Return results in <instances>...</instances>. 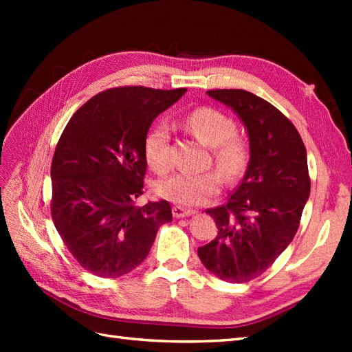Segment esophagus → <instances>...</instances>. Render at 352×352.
I'll return each mask as SVG.
<instances>
[{
  "label": "esophagus",
  "instance_id": "34e87169",
  "mask_svg": "<svg viewBox=\"0 0 352 352\" xmlns=\"http://www.w3.org/2000/svg\"><path fill=\"white\" fill-rule=\"evenodd\" d=\"M172 213H174V218L180 219V218H188V216H190V214H195L197 212L193 210V208H186V207H182V206H174V208H172Z\"/></svg>",
  "mask_w": 352,
  "mask_h": 352
}]
</instances>
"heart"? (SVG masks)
Segmentation results:
<instances>
[{
	"mask_svg": "<svg viewBox=\"0 0 352 352\" xmlns=\"http://www.w3.org/2000/svg\"><path fill=\"white\" fill-rule=\"evenodd\" d=\"M183 125L201 144L212 148V159L222 175L228 182L241 178L250 163V142L236 133L233 118L214 107H197L186 113ZM144 154L148 166L155 174H166L170 170V136L168 126L157 124L148 131L144 142ZM222 177L218 170H207L203 174L180 172L159 184L160 197L182 206H199L207 198L221 190Z\"/></svg>",
	"mask_w": 352,
	"mask_h": 352,
	"instance_id": "heart-1",
	"label": "heart"
}]
</instances>
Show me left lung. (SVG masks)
<instances>
[{
  "mask_svg": "<svg viewBox=\"0 0 352 352\" xmlns=\"http://www.w3.org/2000/svg\"><path fill=\"white\" fill-rule=\"evenodd\" d=\"M207 94L241 116L251 157L227 203L206 210L218 236L198 256L218 278L246 283L271 267L296 234L310 195L307 153L295 125L271 102L242 89Z\"/></svg>",
  "mask_w": 352,
  "mask_h": 352,
  "instance_id": "obj_1",
  "label": "left lung"
}]
</instances>
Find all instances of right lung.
Wrapping results in <instances>:
<instances>
[{
  "mask_svg": "<svg viewBox=\"0 0 352 352\" xmlns=\"http://www.w3.org/2000/svg\"><path fill=\"white\" fill-rule=\"evenodd\" d=\"M188 89L119 86L96 94L66 124L51 164V216L81 267L102 278L131 272L172 221L166 199L144 195V142L154 119Z\"/></svg>",
  "mask_w": 352,
  "mask_h": 352,
  "instance_id": "add662e5",
  "label": "right lung"
}]
</instances>
